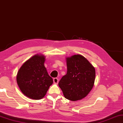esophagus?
<instances>
[{"label": "esophagus", "instance_id": "esophagus-1", "mask_svg": "<svg viewBox=\"0 0 123 123\" xmlns=\"http://www.w3.org/2000/svg\"><path fill=\"white\" fill-rule=\"evenodd\" d=\"M59 82V80L57 78H55L54 79V82L55 83V84H57Z\"/></svg>", "mask_w": 123, "mask_h": 123}]
</instances>
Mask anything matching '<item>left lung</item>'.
I'll return each instance as SVG.
<instances>
[{
  "instance_id": "8db88e82",
  "label": "left lung",
  "mask_w": 123,
  "mask_h": 123,
  "mask_svg": "<svg viewBox=\"0 0 123 123\" xmlns=\"http://www.w3.org/2000/svg\"><path fill=\"white\" fill-rule=\"evenodd\" d=\"M67 73L59 82V87L66 98L72 101L85 98L94 86L95 69L82 55L66 58Z\"/></svg>"
}]
</instances>
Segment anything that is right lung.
<instances>
[{
  "mask_svg": "<svg viewBox=\"0 0 123 123\" xmlns=\"http://www.w3.org/2000/svg\"><path fill=\"white\" fill-rule=\"evenodd\" d=\"M45 58L42 55H33L22 65L17 73V81L21 91L30 98H42L53 83L44 64Z\"/></svg>",
  "mask_w": 123,
  "mask_h": 123,
  "instance_id": "1",
  "label": "right lung"
}]
</instances>
